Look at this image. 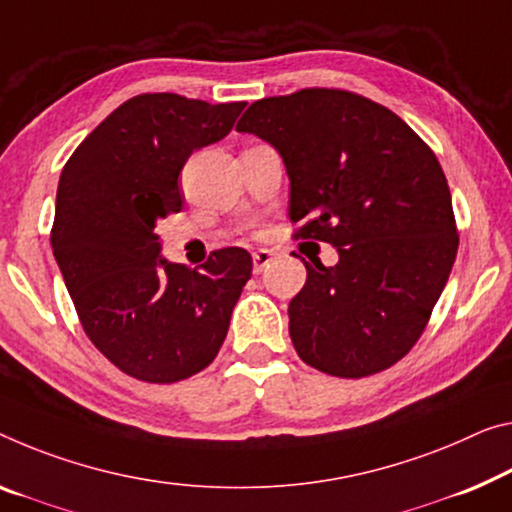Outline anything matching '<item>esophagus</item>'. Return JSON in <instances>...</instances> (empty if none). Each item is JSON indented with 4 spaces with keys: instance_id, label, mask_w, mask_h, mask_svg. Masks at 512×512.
Segmentation results:
<instances>
[{
    "instance_id": "1",
    "label": "esophagus",
    "mask_w": 512,
    "mask_h": 512,
    "mask_svg": "<svg viewBox=\"0 0 512 512\" xmlns=\"http://www.w3.org/2000/svg\"><path fill=\"white\" fill-rule=\"evenodd\" d=\"M274 258H277V254H274L272 249H258V251H254V272L256 274L265 272L267 267H270V263L274 261Z\"/></svg>"
}]
</instances>
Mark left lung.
<instances>
[{
	"mask_svg": "<svg viewBox=\"0 0 512 512\" xmlns=\"http://www.w3.org/2000/svg\"><path fill=\"white\" fill-rule=\"evenodd\" d=\"M235 130L281 153L293 238L338 251L332 267L304 261L288 306L297 355L350 380L387 371L421 338L458 254L437 155L380 102L320 86L251 102Z\"/></svg>",
	"mask_w": 512,
	"mask_h": 512,
	"instance_id": "1",
	"label": "left lung"
}]
</instances>
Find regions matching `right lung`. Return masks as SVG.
<instances>
[{"mask_svg":"<svg viewBox=\"0 0 512 512\" xmlns=\"http://www.w3.org/2000/svg\"><path fill=\"white\" fill-rule=\"evenodd\" d=\"M247 102L210 105L178 93L125 100L68 157L50 233L86 336L125 375L187 380L222 348L251 279L240 247L199 270L160 256L157 219L180 212L187 157L229 135Z\"/></svg>","mask_w":512,"mask_h":512,"instance_id":"obj_1","label":"right lung"}]
</instances>
